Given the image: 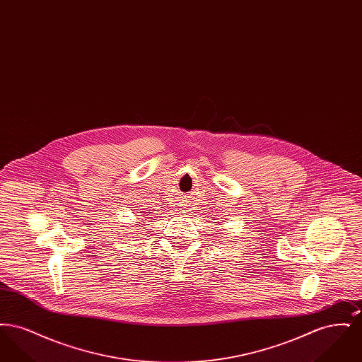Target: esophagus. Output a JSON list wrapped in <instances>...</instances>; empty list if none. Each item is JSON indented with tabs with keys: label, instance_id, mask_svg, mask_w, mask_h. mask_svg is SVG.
Returning <instances> with one entry per match:
<instances>
[{
	"label": "esophagus",
	"instance_id": "obj_1",
	"mask_svg": "<svg viewBox=\"0 0 362 362\" xmlns=\"http://www.w3.org/2000/svg\"><path fill=\"white\" fill-rule=\"evenodd\" d=\"M182 213H186V210H183V211H182Z\"/></svg>",
	"mask_w": 362,
	"mask_h": 362
}]
</instances>
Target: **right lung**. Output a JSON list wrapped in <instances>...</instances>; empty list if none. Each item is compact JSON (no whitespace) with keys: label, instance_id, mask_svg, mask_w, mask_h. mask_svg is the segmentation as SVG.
Returning a JSON list of instances; mask_svg holds the SVG:
<instances>
[{"label":"right lung","instance_id":"right-lung-1","mask_svg":"<svg viewBox=\"0 0 362 362\" xmlns=\"http://www.w3.org/2000/svg\"><path fill=\"white\" fill-rule=\"evenodd\" d=\"M144 216H145V214H144ZM136 225H138V226H142V224L139 225V224H136Z\"/></svg>","mask_w":362,"mask_h":362}]
</instances>
